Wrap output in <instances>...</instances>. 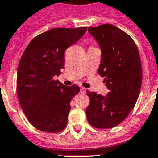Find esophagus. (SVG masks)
I'll return each instance as SVG.
<instances>
[{
  "instance_id": "obj_1",
  "label": "esophagus",
  "mask_w": 158,
  "mask_h": 158,
  "mask_svg": "<svg viewBox=\"0 0 158 158\" xmlns=\"http://www.w3.org/2000/svg\"><path fill=\"white\" fill-rule=\"evenodd\" d=\"M80 92H81V93H85V92H86V88H83V87L80 88Z\"/></svg>"
}]
</instances>
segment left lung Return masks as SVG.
I'll use <instances>...</instances> for the list:
<instances>
[{"instance_id":"8db88e82","label":"left lung","mask_w":158,"mask_h":158,"mask_svg":"<svg viewBox=\"0 0 158 158\" xmlns=\"http://www.w3.org/2000/svg\"><path fill=\"white\" fill-rule=\"evenodd\" d=\"M101 49L98 74L110 90L106 97L87 90L88 123L107 129L119 125L134 108L142 83V66L136 44L128 34L111 24L89 27Z\"/></svg>"}]
</instances>
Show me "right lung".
I'll list each match as a JSON object with an SVG mask.
<instances>
[{
	"mask_svg": "<svg viewBox=\"0 0 158 158\" xmlns=\"http://www.w3.org/2000/svg\"><path fill=\"white\" fill-rule=\"evenodd\" d=\"M87 27L53 28L35 36L19 61L17 95L22 110L33 127L57 133L67 126L70 101L79 88L54 80L64 69L65 51L85 34Z\"/></svg>",
	"mask_w": 158,
	"mask_h": 158,
	"instance_id": "obj_1",
	"label": "right lung"
}]
</instances>
